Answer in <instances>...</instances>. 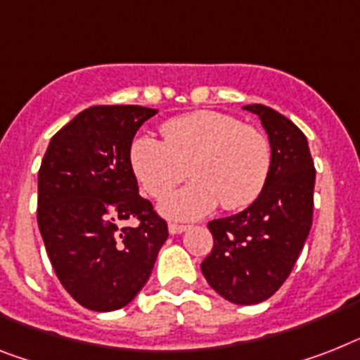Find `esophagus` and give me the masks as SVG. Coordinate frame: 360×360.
Segmentation results:
<instances>
[{
	"instance_id": "esophagus-1",
	"label": "esophagus",
	"mask_w": 360,
	"mask_h": 360,
	"mask_svg": "<svg viewBox=\"0 0 360 360\" xmlns=\"http://www.w3.org/2000/svg\"><path fill=\"white\" fill-rule=\"evenodd\" d=\"M186 230H187L186 224H176V222H171V224H169V233H171V236H178V233H184Z\"/></svg>"
}]
</instances>
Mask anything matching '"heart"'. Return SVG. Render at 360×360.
<instances>
[{
	"instance_id": "heart-1",
	"label": "heart",
	"mask_w": 360,
	"mask_h": 360,
	"mask_svg": "<svg viewBox=\"0 0 360 360\" xmlns=\"http://www.w3.org/2000/svg\"><path fill=\"white\" fill-rule=\"evenodd\" d=\"M163 141L139 134L129 147L134 176L148 197H165L186 178L195 182L169 195L162 213L193 221L212 213L250 206L259 197L272 167V148L259 129L221 112L200 110L162 124Z\"/></svg>"
}]
</instances>
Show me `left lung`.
Wrapping results in <instances>:
<instances>
[{
	"label": "left lung",
	"mask_w": 360,
	"mask_h": 360,
	"mask_svg": "<svg viewBox=\"0 0 360 360\" xmlns=\"http://www.w3.org/2000/svg\"><path fill=\"white\" fill-rule=\"evenodd\" d=\"M261 120L272 148V167L261 195L237 215L207 222L212 254L202 274L237 305L269 300L289 278L313 224L314 163L304 132L265 105H246Z\"/></svg>",
	"instance_id": "1"
}]
</instances>
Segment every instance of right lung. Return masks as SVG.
Returning <instances> with one entry per match:
<instances>
[{
    "label": "right lung",
    "mask_w": 360,
    "mask_h": 360,
    "mask_svg": "<svg viewBox=\"0 0 360 360\" xmlns=\"http://www.w3.org/2000/svg\"><path fill=\"white\" fill-rule=\"evenodd\" d=\"M158 110L91 106L49 141L38 171V228L62 287L82 307L115 311L143 289L167 222L139 197L129 147ZM136 218V227L122 221Z\"/></svg>",
    "instance_id": "obj_1"
}]
</instances>
